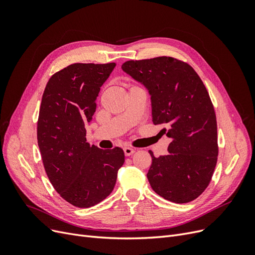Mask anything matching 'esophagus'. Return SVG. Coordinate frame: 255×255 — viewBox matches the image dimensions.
<instances>
[{"label": "esophagus", "instance_id": "1", "mask_svg": "<svg viewBox=\"0 0 255 255\" xmlns=\"http://www.w3.org/2000/svg\"><path fill=\"white\" fill-rule=\"evenodd\" d=\"M123 151H125L126 156H129V155H132V154L135 152V149L130 148V146H126V148L123 149Z\"/></svg>", "mask_w": 255, "mask_h": 255}]
</instances>
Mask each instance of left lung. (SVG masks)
<instances>
[{"instance_id": "obj_1", "label": "left lung", "mask_w": 255, "mask_h": 255, "mask_svg": "<svg viewBox=\"0 0 255 255\" xmlns=\"http://www.w3.org/2000/svg\"><path fill=\"white\" fill-rule=\"evenodd\" d=\"M122 70L151 96L154 125H166L168 155L155 157L146 177L157 195L187 203L206 189L217 164V121L210 95L194 68L173 57L128 60Z\"/></svg>"}]
</instances>
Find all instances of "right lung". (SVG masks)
I'll list each match as a JSON object with an SVG mask.
<instances>
[{
    "label": "right lung",
    "mask_w": 255,
    "mask_h": 255,
    "mask_svg": "<svg viewBox=\"0 0 255 255\" xmlns=\"http://www.w3.org/2000/svg\"><path fill=\"white\" fill-rule=\"evenodd\" d=\"M115 63L72 64L51 76L43 91L37 139L44 170L67 202L94 206L111 195L120 167L121 148L101 150L86 142L85 125L96 112V100Z\"/></svg>",
    "instance_id": "right-lung-1"
}]
</instances>
